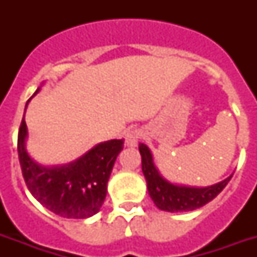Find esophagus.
Wrapping results in <instances>:
<instances>
[{
    "instance_id": "obj_1",
    "label": "esophagus",
    "mask_w": 257,
    "mask_h": 257,
    "mask_svg": "<svg viewBox=\"0 0 257 257\" xmlns=\"http://www.w3.org/2000/svg\"><path fill=\"white\" fill-rule=\"evenodd\" d=\"M141 136H143V133H141L140 129H129L125 133V144L128 147H136Z\"/></svg>"
}]
</instances>
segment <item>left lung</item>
Here are the masks:
<instances>
[{"instance_id": "8db88e82", "label": "left lung", "mask_w": 257, "mask_h": 257, "mask_svg": "<svg viewBox=\"0 0 257 257\" xmlns=\"http://www.w3.org/2000/svg\"><path fill=\"white\" fill-rule=\"evenodd\" d=\"M141 167L147 180V187L152 200L159 209L168 212L193 211L212 201L232 179V175L223 181L207 188L179 187L168 183L160 176L153 165L152 153L145 144H139Z\"/></svg>"}]
</instances>
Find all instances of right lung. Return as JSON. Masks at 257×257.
I'll use <instances>...</instances> for the list:
<instances>
[{
    "instance_id": "right-lung-1",
    "label": "right lung",
    "mask_w": 257,
    "mask_h": 257,
    "mask_svg": "<svg viewBox=\"0 0 257 257\" xmlns=\"http://www.w3.org/2000/svg\"><path fill=\"white\" fill-rule=\"evenodd\" d=\"M38 90L40 88L36 93ZM25 137L26 124L22 120L18 131V159L26 187L34 199L65 219H86L96 215L104 203L109 176L124 141L101 143L74 163L45 168L29 157Z\"/></svg>"
}]
</instances>
